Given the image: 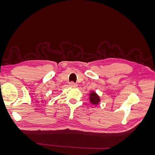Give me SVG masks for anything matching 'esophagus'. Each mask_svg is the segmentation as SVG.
Returning <instances> with one entry per match:
<instances>
[{"mask_svg":"<svg viewBox=\"0 0 155 155\" xmlns=\"http://www.w3.org/2000/svg\"><path fill=\"white\" fill-rule=\"evenodd\" d=\"M70 86L71 87H72V88H76L78 87V85H77L76 83H75L74 82L72 81V82L70 83Z\"/></svg>","mask_w":155,"mask_h":155,"instance_id":"esophagus-1","label":"esophagus"}]
</instances>
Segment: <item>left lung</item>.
<instances>
[{
  "label": "left lung",
  "instance_id": "8db88e82",
  "mask_svg": "<svg viewBox=\"0 0 155 155\" xmlns=\"http://www.w3.org/2000/svg\"><path fill=\"white\" fill-rule=\"evenodd\" d=\"M89 99H90V101L91 104L96 106L99 104V103L100 102V96H98L95 92L93 91L90 93V97H89Z\"/></svg>",
  "mask_w": 155,
  "mask_h": 155
}]
</instances>
